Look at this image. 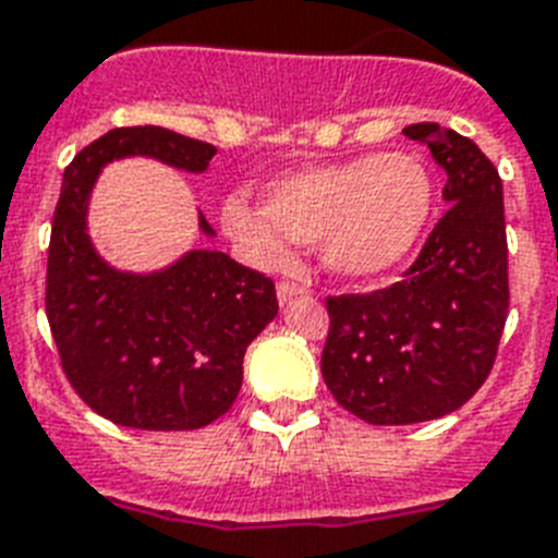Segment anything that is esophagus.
<instances>
[{"mask_svg": "<svg viewBox=\"0 0 558 558\" xmlns=\"http://www.w3.org/2000/svg\"><path fill=\"white\" fill-rule=\"evenodd\" d=\"M303 292H306V287H303V283H294V280H280L278 283V301L280 303L294 301V298Z\"/></svg>", "mask_w": 558, "mask_h": 558, "instance_id": "obj_1", "label": "esophagus"}]
</instances>
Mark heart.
I'll return each mask as SVG.
<instances>
[{"label":"heart","mask_w":558,"mask_h":558,"mask_svg":"<svg viewBox=\"0 0 558 558\" xmlns=\"http://www.w3.org/2000/svg\"><path fill=\"white\" fill-rule=\"evenodd\" d=\"M266 208L223 203L229 238L260 266H283L287 243L324 248L343 278H381L401 266L433 215V177L415 154H364L289 171L266 185Z\"/></svg>","instance_id":"b5f03b06"}]
</instances>
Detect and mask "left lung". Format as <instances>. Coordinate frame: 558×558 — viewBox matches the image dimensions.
<instances>
[{
    "label": "left lung",
    "mask_w": 558,
    "mask_h": 558,
    "mask_svg": "<svg viewBox=\"0 0 558 558\" xmlns=\"http://www.w3.org/2000/svg\"><path fill=\"white\" fill-rule=\"evenodd\" d=\"M404 134L447 171L450 208L398 283L326 298L320 373L335 401L366 424H418L468 404L490 375L510 306L496 166L438 122Z\"/></svg>",
    "instance_id": "8db88e82"
}]
</instances>
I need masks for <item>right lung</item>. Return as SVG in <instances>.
Segmentation results:
<instances>
[{"instance_id":"right-lung-1","label":"right lung","mask_w":558,"mask_h":558,"mask_svg":"<svg viewBox=\"0 0 558 558\" xmlns=\"http://www.w3.org/2000/svg\"><path fill=\"white\" fill-rule=\"evenodd\" d=\"M143 154L206 171L217 148L160 125L111 129L76 154L53 211L45 315L68 384L131 429H197L232 410L246 347L278 315L275 283L223 252L194 248L154 275L117 271L85 232L99 169ZM201 229L215 234L201 215Z\"/></svg>"}]
</instances>
